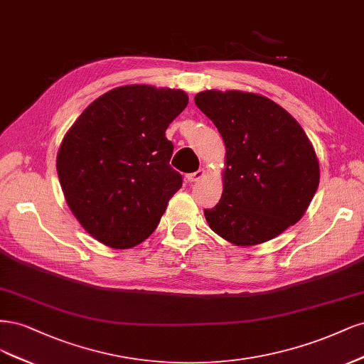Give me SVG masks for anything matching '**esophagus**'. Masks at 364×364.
<instances>
[{
  "label": "esophagus",
  "mask_w": 364,
  "mask_h": 364,
  "mask_svg": "<svg viewBox=\"0 0 364 364\" xmlns=\"http://www.w3.org/2000/svg\"><path fill=\"white\" fill-rule=\"evenodd\" d=\"M204 173H205V171H204V169H198L196 172L187 173V175H186V180L189 181V183H193V181H199V180H201V178L204 177Z\"/></svg>",
  "instance_id": "34e87169"
}]
</instances>
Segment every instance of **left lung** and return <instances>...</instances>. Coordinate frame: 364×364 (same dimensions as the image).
Returning <instances> with one entry per match:
<instances>
[{
  "mask_svg": "<svg viewBox=\"0 0 364 364\" xmlns=\"http://www.w3.org/2000/svg\"><path fill=\"white\" fill-rule=\"evenodd\" d=\"M195 104L227 148L224 192L204 216L222 239L250 246L277 237L306 213L319 161L295 118L274 101L239 90H205Z\"/></svg>",
  "mask_w": 364,
  "mask_h": 364,
  "instance_id": "obj_1",
  "label": "left lung"
}]
</instances>
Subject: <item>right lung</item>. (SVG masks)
<instances>
[{
    "mask_svg": "<svg viewBox=\"0 0 364 364\" xmlns=\"http://www.w3.org/2000/svg\"><path fill=\"white\" fill-rule=\"evenodd\" d=\"M183 90L112 89L78 116L57 154L66 203L101 243L127 250L149 237L181 184L165 133L186 109Z\"/></svg>",
    "mask_w": 364,
    "mask_h": 364,
    "instance_id": "obj_1",
    "label": "right lung"
}]
</instances>
